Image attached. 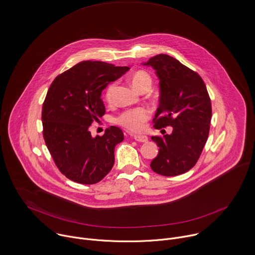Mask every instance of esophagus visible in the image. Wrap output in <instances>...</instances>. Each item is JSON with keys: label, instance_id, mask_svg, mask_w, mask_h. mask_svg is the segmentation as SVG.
<instances>
[{"label": "esophagus", "instance_id": "obj_1", "mask_svg": "<svg viewBox=\"0 0 255 255\" xmlns=\"http://www.w3.org/2000/svg\"><path fill=\"white\" fill-rule=\"evenodd\" d=\"M134 139L138 142H147L148 137L145 135H134Z\"/></svg>", "mask_w": 255, "mask_h": 255}]
</instances>
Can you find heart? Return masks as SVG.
I'll use <instances>...</instances> for the list:
<instances>
[{"mask_svg":"<svg viewBox=\"0 0 255 255\" xmlns=\"http://www.w3.org/2000/svg\"><path fill=\"white\" fill-rule=\"evenodd\" d=\"M130 82L133 87L138 91L142 92L144 90H149L152 85V78L149 73L143 70L134 72L130 76ZM116 89V83H111L108 85L105 91V99L107 102H112L114 98V92ZM150 110L145 107H137L133 109H127L119 113L114 118V123L125 128L131 132L140 131L144 123L150 118Z\"/></svg>","mask_w":255,"mask_h":255,"instance_id":"heart-1","label":"heart"}]
</instances>
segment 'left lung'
Instances as JSON below:
<instances>
[{
  "instance_id": "8db88e82",
  "label": "left lung",
  "mask_w": 255,
  "mask_h": 255,
  "mask_svg": "<svg viewBox=\"0 0 255 255\" xmlns=\"http://www.w3.org/2000/svg\"><path fill=\"white\" fill-rule=\"evenodd\" d=\"M144 65L152 67L160 80L153 127H172L171 134L151 137L159 147L151 169L163 176L183 174L196 164L207 141L212 116L210 97L198 73L173 57L159 54Z\"/></svg>"
}]
</instances>
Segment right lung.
I'll return each instance as SVG.
<instances>
[{"label":"right lung","instance_id":"add662e5","mask_svg":"<svg viewBox=\"0 0 255 255\" xmlns=\"http://www.w3.org/2000/svg\"><path fill=\"white\" fill-rule=\"evenodd\" d=\"M129 69L83 61L52 82L42 108L43 137L56 166L70 180L95 184L112 169L122 130L111 126L93 138L89 128L105 114L102 91Z\"/></svg>","mask_w":255,"mask_h":255}]
</instances>
